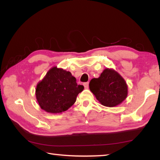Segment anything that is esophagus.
Returning <instances> with one entry per match:
<instances>
[{
	"label": "esophagus",
	"mask_w": 160,
	"mask_h": 160,
	"mask_svg": "<svg viewBox=\"0 0 160 160\" xmlns=\"http://www.w3.org/2000/svg\"><path fill=\"white\" fill-rule=\"evenodd\" d=\"M83 85H84V88H85V89H88V87H89V82H84V83L83 84Z\"/></svg>",
	"instance_id": "esophagus-1"
}]
</instances>
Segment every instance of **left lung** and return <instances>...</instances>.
Returning <instances> with one entry per match:
<instances>
[{"label":"left lung","instance_id":"left-lung-1","mask_svg":"<svg viewBox=\"0 0 160 160\" xmlns=\"http://www.w3.org/2000/svg\"><path fill=\"white\" fill-rule=\"evenodd\" d=\"M89 89L96 99L106 107L121 104L128 96V85L119 73L112 68H105L99 78H93Z\"/></svg>","mask_w":160,"mask_h":160}]
</instances>
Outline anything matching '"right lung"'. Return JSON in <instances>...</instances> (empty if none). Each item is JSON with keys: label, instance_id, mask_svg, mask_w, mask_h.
I'll use <instances>...</instances> for the list:
<instances>
[{"label": "right lung", "instance_id": "right-lung-1", "mask_svg": "<svg viewBox=\"0 0 160 160\" xmlns=\"http://www.w3.org/2000/svg\"><path fill=\"white\" fill-rule=\"evenodd\" d=\"M83 89L84 87L77 84L71 72L54 67L37 84L35 95L41 108L57 114L71 108Z\"/></svg>", "mask_w": 160, "mask_h": 160}]
</instances>
